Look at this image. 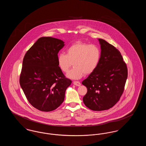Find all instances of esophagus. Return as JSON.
Instances as JSON below:
<instances>
[{
    "instance_id": "esophagus-1",
    "label": "esophagus",
    "mask_w": 146,
    "mask_h": 146,
    "mask_svg": "<svg viewBox=\"0 0 146 146\" xmlns=\"http://www.w3.org/2000/svg\"><path fill=\"white\" fill-rule=\"evenodd\" d=\"M73 84H74V85L79 86H80L81 83H80L79 82H78V81H74V82H73Z\"/></svg>"
}]
</instances>
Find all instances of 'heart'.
<instances>
[{
  "instance_id": "b5f03b06",
  "label": "heart",
  "mask_w": 146,
  "mask_h": 146,
  "mask_svg": "<svg viewBox=\"0 0 146 146\" xmlns=\"http://www.w3.org/2000/svg\"><path fill=\"white\" fill-rule=\"evenodd\" d=\"M101 58V51L95 45L77 42L67 49V54L60 53L57 61L60 69L67 73L73 64L74 67L67 73L68 78L79 79L96 69Z\"/></svg>"
}]
</instances>
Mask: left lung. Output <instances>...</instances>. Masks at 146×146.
<instances>
[{"instance_id":"left-lung-1","label":"left lung","mask_w":146,"mask_h":146,"mask_svg":"<svg viewBox=\"0 0 146 146\" xmlns=\"http://www.w3.org/2000/svg\"><path fill=\"white\" fill-rule=\"evenodd\" d=\"M98 41L101 49L100 62L82 82L88 89L84 104L96 111L109 110L118 102L127 78V68L120 51L104 39Z\"/></svg>"}]
</instances>
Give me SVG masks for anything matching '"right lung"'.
<instances>
[{"mask_svg": "<svg viewBox=\"0 0 146 146\" xmlns=\"http://www.w3.org/2000/svg\"><path fill=\"white\" fill-rule=\"evenodd\" d=\"M64 45L60 39L42 37L24 56L20 84L29 104L39 111H52L58 108L72 83L57 61V54Z\"/></svg>", "mask_w": 146, "mask_h": 146, "instance_id": "1", "label": "right lung"}]
</instances>
